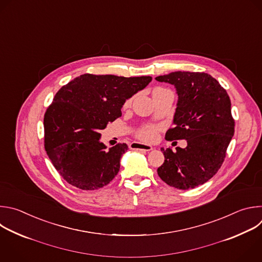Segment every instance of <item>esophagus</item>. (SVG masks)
<instances>
[{"label": "esophagus", "instance_id": "34e87169", "mask_svg": "<svg viewBox=\"0 0 262 262\" xmlns=\"http://www.w3.org/2000/svg\"><path fill=\"white\" fill-rule=\"evenodd\" d=\"M130 147L133 148V149H139V150H144V151H148V150H151V149H152V146H150V145H145V144H142V143H139V142H133V143H131Z\"/></svg>", "mask_w": 262, "mask_h": 262}]
</instances>
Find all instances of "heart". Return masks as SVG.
Listing matches in <instances>:
<instances>
[{"mask_svg": "<svg viewBox=\"0 0 262 262\" xmlns=\"http://www.w3.org/2000/svg\"><path fill=\"white\" fill-rule=\"evenodd\" d=\"M131 104V99L127 100L126 103H125V107H128ZM157 131H158V129H157L156 127L154 126H147V127H144L142 129H140L138 132H137V137L143 141H147V142H150V141H154L157 137Z\"/></svg>", "mask_w": 262, "mask_h": 262, "instance_id": "heart-1", "label": "heart"}]
</instances>
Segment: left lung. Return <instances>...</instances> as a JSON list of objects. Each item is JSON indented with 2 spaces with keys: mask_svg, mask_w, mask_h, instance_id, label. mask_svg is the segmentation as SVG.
Instances as JSON below:
<instances>
[{
  "mask_svg": "<svg viewBox=\"0 0 262 262\" xmlns=\"http://www.w3.org/2000/svg\"><path fill=\"white\" fill-rule=\"evenodd\" d=\"M173 84L179 96L173 128L166 140L186 139L185 148L161 150L164 163L157 169L167 185L188 190L211 180L224 162L234 134V120L227 92L210 74L177 71L156 77Z\"/></svg>",
  "mask_w": 262,
  "mask_h": 262,
  "instance_id": "left-lung-1",
  "label": "left lung"
}]
</instances>
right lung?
Segmentation results:
<instances>
[{
    "label": "right lung",
    "instance_id": "obj_1",
    "mask_svg": "<svg viewBox=\"0 0 262 262\" xmlns=\"http://www.w3.org/2000/svg\"><path fill=\"white\" fill-rule=\"evenodd\" d=\"M150 81V76L83 74L59 90L44 115V147L68 184L97 190L114 180L128 145L107 149L99 132L120 118L126 100Z\"/></svg>",
    "mask_w": 262,
    "mask_h": 262
}]
</instances>
